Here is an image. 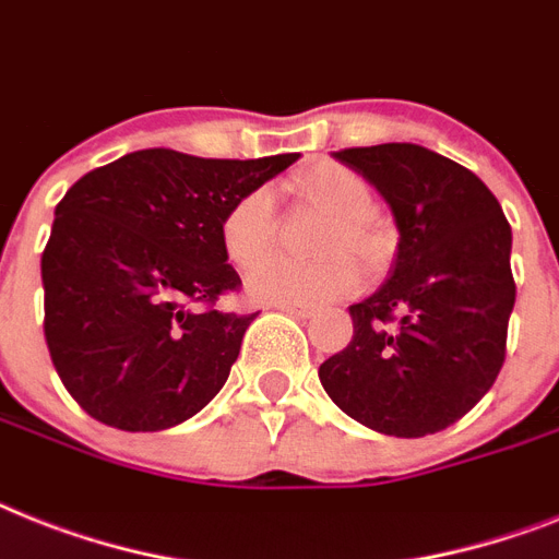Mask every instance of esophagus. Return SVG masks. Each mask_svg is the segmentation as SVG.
I'll use <instances>...</instances> for the list:
<instances>
[{
	"instance_id": "1",
	"label": "esophagus",
	"mask_w": 559,
	"mask_h": 559,
	"mask_svg": "<svg viewBox=\"0 0 559 559\" xmlns=\"http://www.w3.org/2000/svg\"><path fill=\"white\" fill-rule=\"evenodd\" d=\"M281 312H287V316H293V319H312V316H316V310H312V307H278Z\"/></svg>"
}]
</instances>
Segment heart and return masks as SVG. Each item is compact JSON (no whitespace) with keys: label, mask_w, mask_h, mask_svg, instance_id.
Returning a JSON list of instances; mask_svg holds the SVG:
<instances>
[{"label":"heart","mask_w":559,"mask_h":559,"mask_svg":"<svg viewBox=\"0 0 559 559\" xmlns=\"http://www.w3.org/2000/svg\"><path fill=\"white\" fill-rule=\"evenodd\" d=\"M304 189L319 206L338 217V229L326 247L330 252H373V235L367 229V217L373 215V192L356 171L330 166L316 171ZM221 240L229 261L238 266H249L266 255L275 240V192L270 186H258L226 212ZM358 281L361 272L350 255H335L324 264H298L289 258L270 255L249 270L247 293L252 301L270 307H319L350 295Z\"/></svg>","instance_id":"obj_1"}]
</instances>
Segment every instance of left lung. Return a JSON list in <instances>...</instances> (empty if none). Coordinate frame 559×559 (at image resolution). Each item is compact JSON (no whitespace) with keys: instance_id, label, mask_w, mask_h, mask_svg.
I'll list each match as a JSON object with an SVG mask.
<instances>
[{"instance_id":"obj_1","label":"left lung","mask_w":559,"mask_h":559,"mask_svg":"<svg viewBox=\"0 0 559 559\" xmlns=\"http://www.w3.org/2000/svg\"><path fill=\"white\" fill-rule=\"evenodd\" d=\"M333 157L382 194L399 243L388 281L350 307V344L319 379L358 425L428 437L462 419L500 376L516 295L511 226L474 171L425 146Z\"/></svg>"}]
</instances>
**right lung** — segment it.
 I'll return each mask as SVG.
<instances>
[{
	"label": "right lung",
	"instance_id": "right-lung-1",
	"mask_svg": "<svg viewBox=\"0 0 559 559\" xmlns=\"http://www.w3.org/2000/svg\"><path fill=\"white\" fill-rule=\"evenodd\" d=\"M295 160L143 148L68 189L43 252L45 342L88 416L148 433L192 419L217 396L258 312L192 304L238 287L221 224Z\"/></svg>",
	"mask_w": 559,
	"mask_h": 559
}]
</instances>
